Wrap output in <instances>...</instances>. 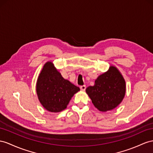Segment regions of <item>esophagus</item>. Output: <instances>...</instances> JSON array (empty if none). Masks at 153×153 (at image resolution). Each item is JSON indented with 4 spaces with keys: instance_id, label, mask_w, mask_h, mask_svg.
I'll return each mask as SVG.
<instances>
[{
    "instance_id": "obj_1",
    "label": "esophagus",
    "mask_w": 153,
    "mask_h": 153,
    "mask_svg": "<svg viewBox=\"0 0 153 153\" xmlns=\"http://www.w3.org/2000/svg\"><path fill=\"white\" fill-rule=\"evenodd\" d=\"M80 88H81V91H85V89H86V85H82V86H81Z\"/></svg>"
}]
</instances>
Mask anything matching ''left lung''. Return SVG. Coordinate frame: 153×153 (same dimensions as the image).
<instances>
[{
    "instance_id": "1",
    "label": "left lung",
    "mask_w": 153,
    "mask_h": 153,
    "mask_svg": "<svg viewBox=\"0 0 153 153\" xmlns=\"http://www.w3.org/2000/svg\"><path fill=\"white\" fill-rule=\"evenodd\" d=\"M94 107L100 111L113 110L123 101L126 92V84L122 74L114 66L101 74L93 86L86 89Z\"/></svg>"
}]
</instances>
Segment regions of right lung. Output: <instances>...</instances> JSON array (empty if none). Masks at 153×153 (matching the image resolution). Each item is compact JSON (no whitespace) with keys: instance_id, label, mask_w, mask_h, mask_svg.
I'll list each match as a JSON object with an SVG mask.
<instances>
[{"instance_id":"1","label":"right lung","mask_w":153,"mask_h":153,"mask_svg":"<svg viewBox=\"0 0 153 153\" xmlns=\"http://www.w3.org/2000/svg\"><path fill=\"white\" fill-rule=\"evenodd\" d=\"M80 88L64 79L52 62L44 65L36 84L38 99L46 111L59 112L67 107L73 96Z\"/></svg>"}]
</instances>
